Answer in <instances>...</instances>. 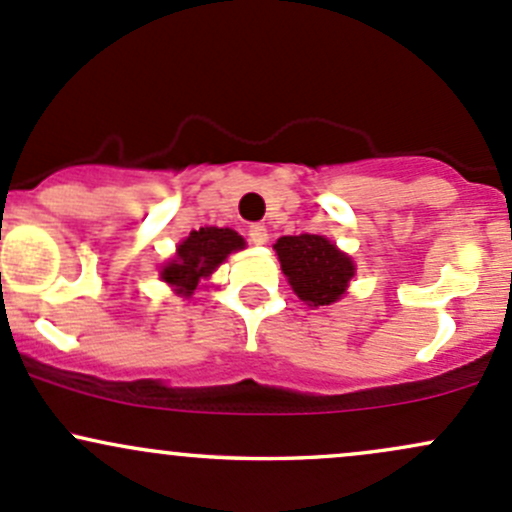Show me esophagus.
<instances>
[{"instance_id": "1", "label": "esophagus", "mask_w": 512, "mask_h": 512, "mask_svg": "<svg viewBox=\"0 0 512 512\" xmlns=\"http://www.w3.org/2000/svg\"><path fill=\"white\" fill-rule=\"evenodd\" d=\"M247 235H250V240L255 242V245H265L267 242V228L260 223L250 225V228H247Z\"/></svg>"}]
</instances>
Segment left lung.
<instances>
[{
  "label": "left lung",
  "mask_w": 512,
  "mask_h": 512,
  "mask_svg": "<svg viewBox=\"0 0 512 512\" xmlns=\"http://www.w3.org/2000/svg\"><path fill=\"white\" fill-rule=\"evenodd\" d=\"M282 272L301 301L309 306H328L346 292L355 265L324 235H287L277 245Z\"/></svg>",
  "instance_id": "left-lung-1"
}]
</instances>
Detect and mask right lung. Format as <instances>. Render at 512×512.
<instances>
[{
    "label": "right lung",
    "mask_w": 512,
    "mask_h": 512,
    "mask_svg": "<svg viewBox=\"0 0 512 512\" xmlns=\"http://www.w3.org/2000/svg\"><path fill=\"white\" fill-rule=\"evenodd\" d=\"M245 247V240L230 228L193 230L176 250V260L161 270L164 282L174 284L179 294L191 297L198 279L208 277L233 250Z\"/></svg>",
    "instance_id": "right-lung-1"
}]
</instances>
